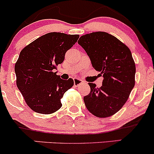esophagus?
I'll list each match as a JSON object with an SVG mask.
<instances>
[{
  "label": "esophagus",
  "instance_id": "1",
  "mask_svg": "<svg viewBox=\"0 0 154 154\" xmlns=\"http://www.w3.org/2000/svg\"><path fill=\"white\" fill-rule=\"evenodd\" d=\"M82 83V81L80 79L78 78H74V84L75 86H79Z\"/></svg>",
  "mask_w": 154,
  "mask_h": 154
}]
</instances>
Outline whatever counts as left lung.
I'll return each mask as SVG.
<instances>
[{"mask_svg":"<svg viewBox=\"0 0 154 154\" xmlns=\"http://www.w3.org/2000/svg\"><path fill=\"white\" fill-rule=\"evenodd\" d=\"M91 59L93 67L103 76L102 86L89 82L91 92L84 102L91 113L98 118L113 116L129 98L135 84L136 67L126 45L106 32H94L78 40Z\"/></svg>","mask_w":154,"mask_h":154,"instance_id":"1","label":"left lung"}]
</instances>
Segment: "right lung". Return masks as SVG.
Instances as JSON below:
<instances>
[{"instance_id": "right-lung-1", "label": "right lung", "mask_w": 154, "mask_h": 154, "mask_svg": "<svg viewBox=\"0 0 154 154\" xmlns=\"http://www.w3.org/2000/svg\"><path fill=\"white\" fill-rule=\"evenodd\" d=\"M79 35L47 33L27 45L15 63L17 86L32 110L52 114L61 107L60 99L74 85L72 78L64 80L55 69L63 63L65 54Z\"/></svg>"}]
</instances>
